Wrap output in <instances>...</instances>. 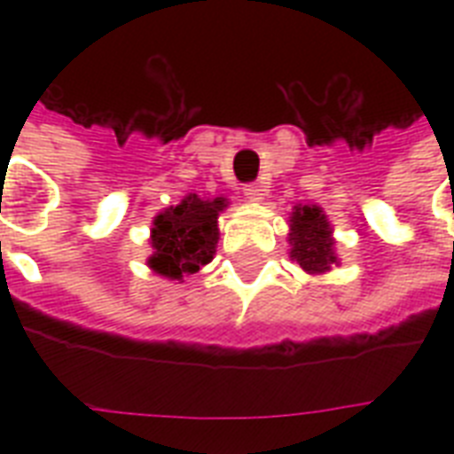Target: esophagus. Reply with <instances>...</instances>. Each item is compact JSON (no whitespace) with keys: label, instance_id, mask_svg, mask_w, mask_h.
<instances>
[{"label":"esophagus","instance_id":"34e87169","mask_svg":"<svg viewBox=\"0 0 454 454\" xmlns=\"http://www.w3.org/2000/svg\"><path fill=\"white\" fill-rule=\"evenodd\" d=\"M245 195H247V200H252V202H262L263 195H266V188H263L262 184H247L245 185Z\"/></svg>","mask_w":454,"mask_h":454}]
</instances>
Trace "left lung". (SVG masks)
Instances as JSON below:
<instances>
[{
  "label": "left lung",
  "mask_w": 454,
  "mask_h": 454,
  "mask_svg": "<svg viewBox=\"0 0 454 454\" xmlns=\"http://www.w3.org/2000/svg\"><path fill=\"white\" fill-rule=\"evenodd\" d=\"M290 256L306 273H327L339 266L332 226L317 205H297L290 216Z\"/></svg>",
  "instance_id": "obj_1"
}]
</instances>
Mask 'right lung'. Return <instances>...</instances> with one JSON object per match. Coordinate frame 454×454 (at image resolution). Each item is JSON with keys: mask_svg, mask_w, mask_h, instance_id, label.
I'll return each mask as SVG.
<instances>
[{"mask_svg": "<svg viewBox=\"0 0 454 454\" xmlns=\"http://www.w3.org/2000/svg\"><path fill=\"white\" fill-rule=\"evenodd\" d=\"M226 205V198L202 200L191 192L181 200V205L167 207L157 214L151 228L153 254L148 266L178 283L198 273L214 259L219 242L216 219Z\"/></svg>", "mask_w": 454, "mask_h": 454, "instance_id": "right-lung-1", "label": "right lung"}]
</instances>
